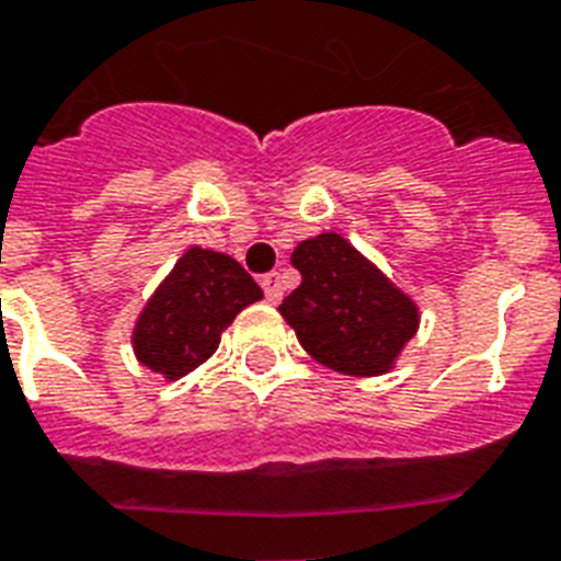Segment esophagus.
I'll list each match as a JSON object with an SVG mask.
<instances>
[{
    "label": "esophagus",
    "instance_id": "esophagus-1",
    "mask_svg": "<svg viewBox=\"0 0 561 561\" xmlns=\"http://www.w3.org/2000/svg\"><path fill=\"white\" fill-rule=\"evenodd\" d=\"M260 286H263L268 304H277L284 298V277H280V272H268V275L260 277Z\"/></svg>",
    "mask_w": 561,
    "mask_h": 561
}]
</instances>
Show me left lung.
Returning <instances> with one entry per match:
<instances>
[{
  "mask_svg": "<svg viewBox=\"0 0 561 561\" xmlns=\"http://www.w3.org/2000/svg\"><path fill=\"white\" fill-rule=\"evenodd\" d=\"M293 266L301 272V286L277 312L301 348L340 375H389L419 333L415 298L336 231L298 242Z\"/></svg>",
  "mask_w": 561,
  "mask_h": 561,
  "instance_id": "left-lung-1",
  "label": "left lung"
}]
</instances>
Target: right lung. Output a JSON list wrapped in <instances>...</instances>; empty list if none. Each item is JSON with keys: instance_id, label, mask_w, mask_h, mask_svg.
I'll use <instances>...</instances> for the list:
<instances>
[{"instance_id": "right-lung-1", "label": "right lung", "mask_w": 561, "mask_h": 561, "mask_svg": "<svg viewBox=\"0 0 561 561\" xmlns=\"http://www.w3.org/2000/svg\"><path fill=\"white\" fill-rule=\"evenodd\" d=\"M260 298L263 289L231 254L193 245L134 321V357L163 380H181L216 354L221 333Z\"/></svg>"}]
</instances>
